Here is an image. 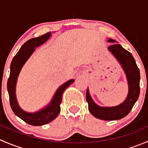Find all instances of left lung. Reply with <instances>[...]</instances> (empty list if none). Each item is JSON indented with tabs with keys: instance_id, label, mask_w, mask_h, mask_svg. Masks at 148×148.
<instances>
[{
	"instance_id": "left-lung-1",
	"label": "left lung",
	"mask_w": 148,
	"mask_h": 148,
	"mask_svg": "<svg viewBox=\"0 0 148 148\" xmlns=\"http://www.w3.org/2000/svg\"><path fill=\"white\" fill-rule=\"evenodd\" d=\"M108 41L111 43L116 42V41L112 38H110ZM108 49L120 62L125 70L129 84L127 97L120 105L113 107H101L93 102L87 89L86 99L89 112L95 117L103 120H120L127 115L138 100L140 95V74L135 59L130 52L115 43L109 46Z\"/></svg>"
}]
</instances>
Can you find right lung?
<instances>
[{
	"label": "right lung",
	"mask_w": 148,
	"mask_h": 148,
	"mask_svg": "<svg viewBox=\"0 0 148 148\" xmlns=\"http://www.w3.org/2000/svg\"><path fill=\"white\" fill-rule=\"evenodd\" d=\"M50 36L51 33H46L41 36L31 38L21 47L10 64V76L7 82V89L9 95V101L12 110L15 114L21 120L34 126L46 125L57 117L61 110L60 104L62 103L63 92L74 81V79H71L62 84L56 91L51 104L41 111L36 113H28L19 107L15 94L16 84L19 72L25 62L35 50V47L39 46L46 42Z\"/></svg>",
	"instance_id": "obj_1"
}]
</instances>
